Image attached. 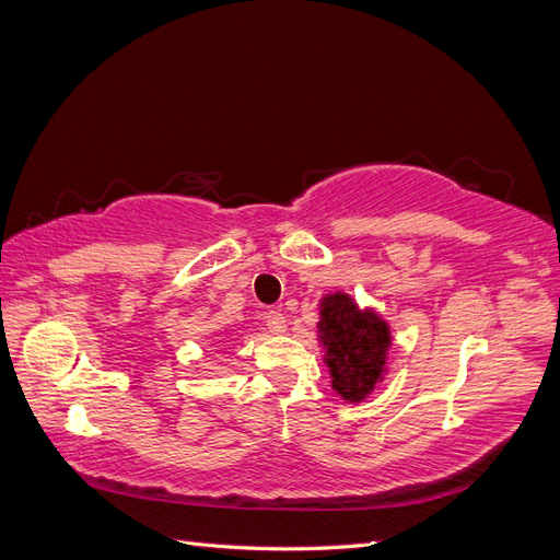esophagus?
<instances>
[{"label": "esophagus", "instance_id": "esophagus-1", "mask_svg": "<svg viewBox=\"0 0 560 560\" xmlns=\"http://www.w3.org/2000/svg\"><path fill=\"white\" fill-rule=\"evenodd\" d=\"M266 329L270 334H284L287 331V319L280 311H268L266 313Z\"/></svg>", "mask_w": 560, "mask_h": 560}]
</instances>
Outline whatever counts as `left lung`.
Here are the masks:
<instances>
[{
  "instance_id": "obj_1",
  "label": "left lung",
  "mask_w": 560,
  "mask_h": 560,
  "mask_svg": "<svg viewBox=\"0 0 560 560\" xmlns=\"http://www.w3.org/2000/svg\"><path fill=\"white\" fill-rule=\"evenodd\" d=\"M317 336L336 393L350 404L374 393L393 346L387 322L374 308H360L350 294L334 292L319 299Z\"/></svg>"
}]
</instances>
